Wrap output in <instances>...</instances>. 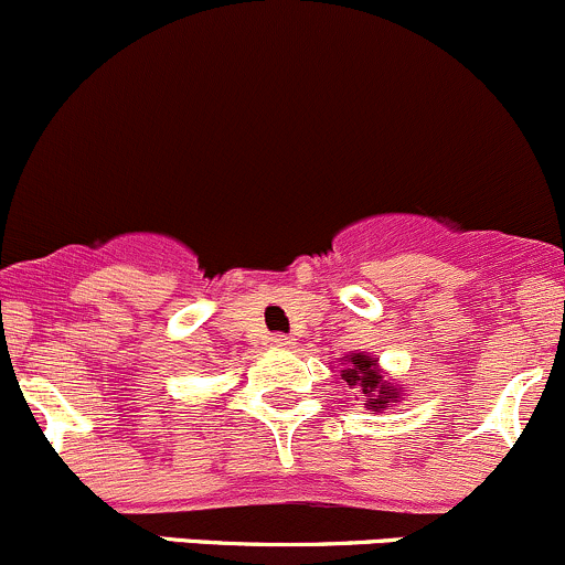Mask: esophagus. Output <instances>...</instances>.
Instances as JSON below:
<instances>
[{
  "mask_svg": "<svg viewBox=\"0 0 565 565\" xmlns=\"http://www.w3.org/2000/svg\"><path fill=\"white\" fill-rule=\"evenodd\" d=\"M270 347L292 349L295 347V338L292 335H270Z\"/></svg>",
  "mask_w": 565,
  "mask_h": 565,
  "instance_id": "obj_1",
  "label": "esophagus"
}]
</instances>
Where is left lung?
I'll list each match as a JSON object with an SVG mask.
<instances>
[{
    "instance_id": "8db88e82",
    "label": "left lung",
    "mask_w": 565,
    "mask_h": 565,
    "mask_svg": "<svg viewBox=\"0 0 565 565\" xmlns=\"http://www.w3.org/2000/svg\"><path fill=\"white\" fill-rule=\"evenodd\" d=\"M338 365H341V379L349 384V390L362 395V401H365L362 406L371 408L373 414H382L384 408L395 406L406 395V387L390 379L373 354L358 349V352H349L347 358L338 360Z\"/></svg>"
}]
</instances>
